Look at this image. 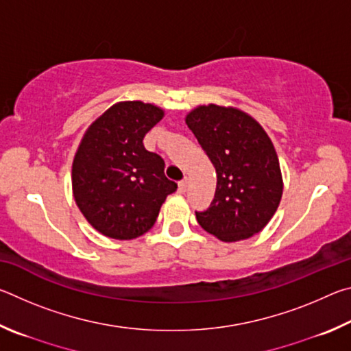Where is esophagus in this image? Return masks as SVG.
Returning <instances> with one entry per match:
<instances>
[{
	"mask_svg": "<svg viewBox=\"0 0 351 351\" xmlns=\"http://www.w3.org/2000/svg\"><path fill=\"white\" fill-rule=\"evenodd\" d=\"M186 190H187V180H182L180 184H178V192L186 193Z\"/></svg>",
	"mask_w": 351,
	"mask_h": 351,
	"instance_id": "obj_1",
	"label": "esophagus"
}]
</instances>
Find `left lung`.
Here are the masks:
<instances>
[{
  "mask_svg": "<svg viewBox=\"0 0 351 351\" xmlns=\"http://www.w3.org/2000/svg\"><path fill=\"white\" fill-rule=\"evenodd\" d=\"M186 123L217 171L210 207L197 212L199 226L226 243L251 239L274 217L283 193L268 133L247 112L215 104L197 106Z\"/></svg>",
  "mask_w": 351,
  "mask_h": 351,
  "instance_id": "8db88e82",
  "label": "left lung"
}]
</instances>
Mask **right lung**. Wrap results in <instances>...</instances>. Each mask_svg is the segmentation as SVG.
<instances>
[{
    "instance_id": "1",
    "label": "right lung",
    "mask_w": 351,
    "mask_h": 351,
    "mask_svg": "<svg viewBox=\"0 0 351 351\" xmlns=\"http://www.w3.org/2000/svg\"><path fill=\"white\" fill-rule=\"evenodd\" d=\"M162 117L156 105L125 100L83 134L73 161V195L86 221L105 237L132 240L148 232L178 187L164 175V159L142 144Z\"/></svg>"
}]
</instances>
